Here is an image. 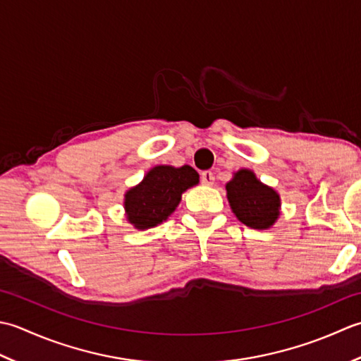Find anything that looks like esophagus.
<instances>
[{"mask_svg": "<svg viewBox=\"0 0 361 361\" xmlns=\"http://www.w3.org/2000/svg\"><path fill=\"white\" fill-rule=\"evenodd\" d=\"M201 180L204 185H213V182H215V176H213L212 171H204L201 174Z\"/></svg>", "mask_w": 361, "mask_h": 361, "instance_id": "obj_1", "label": "esophagus"}]
</instances>
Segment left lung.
<instances>
[{
    "mask_svg": "<svg viewBox=\"0 0 361 361\" xmlns=\"http://www.w3.org/2000/svg\"><path fill=\"white\" fill-rule=\"evenodd\" d=\"M231 209L243 224L252 229H269L281 215V196L264 185L251 170H238L226 183Z\"/></svg>",
    "mask_w": 361,
    "mask_h": 361,
    "instance_id": "8db88e82",
    "label": "left lung"
}]
</instances>
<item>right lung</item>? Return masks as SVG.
<instances>
[{"instance_id": "add662e5", "label": "right lung", "mask_w": 361, "mask_h": 361, "mask_svg": "<svg viewBox=\"0 0 361 361\" xmlns=\"http://www.w3.org/2000/svg\"><path fill=\"white\" fill-rule=\"evenodd\" d=\"M197 182L200 174L190 165L180 168L157 165L151 168L143 180L124 195L128 221L138 231L161 224L179 205L183 191Z\"/></svg>"}]
</instances>
